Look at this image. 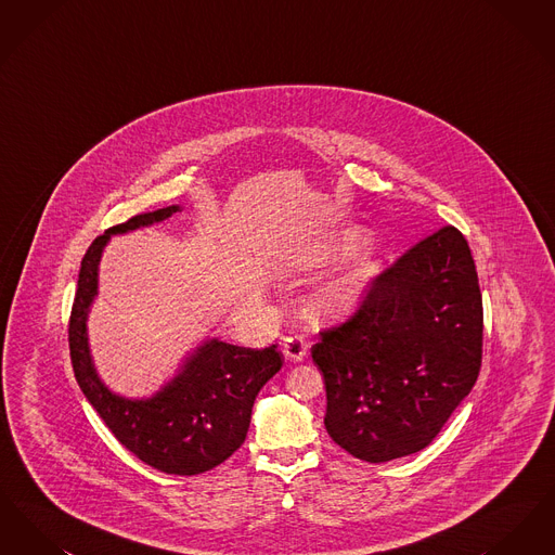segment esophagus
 I'll list each match as a JSON object with an SVG mask.
<instances>
[{
	"instance_id": "1",
	"label": "esophagus",
	"mask_w": 555,
	"mask_h": 555,
	"mask_svg": "<svg viewBox=\"0 0 555 555\" xmlns=\"http://www.w3.org/2000/svg\"><path fill=\"white\" fill-rule=\"evenodd\" d=\"M283 353L289 362H301L308 356V344L301 335H291L283 341Z\"/></svg>"
}]
</instances>
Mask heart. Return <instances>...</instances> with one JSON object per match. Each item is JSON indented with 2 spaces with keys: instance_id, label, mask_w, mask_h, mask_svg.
Returning <instances> with one entry per match:
<instances>
[{
  "instance_id": "heart-1",
  "label": "heart",
  "mask_w": 555,
  "mask_h": 555,
  "mask_svg": "<svg viewBox=\"0 0 555 555\" xmlns=\"http://www.w3.org/2000/svg\"><path fill=\"white\" fill-rule=\"evenodd\" d=\"M366 283H369L366 262L347 266L335 279H331L322 289L318 291L314 299L310 301V308L318 317H344L358 304Z\"/></svg>"
}]
</instances>
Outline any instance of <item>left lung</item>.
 Wrapping results in <instances>:
<instances>
[{
	"label": "left lung",
	"mask_w": 555,
	"mask_h": 555,
	"mask_svg": "<svg viewBox=\"0 0 555 555\" xmlns=\"http://www.w3.org/2000/svg\"><path fill=\"white\" fill-rule=\"evenodd\" d=\"M324 426L380 464L426 448L470 393L482 360V295L466 237L443 227L372 283L353 317L312 347Z\"/></svg>",
	"instance_id": "obj_1"
}]
</instances>
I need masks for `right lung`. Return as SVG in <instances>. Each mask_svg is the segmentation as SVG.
Here are the masks:
<instances>
[{
  "instance_id": "add662e5",
  "label": "right lung",
  "mask_w": 555,
  "mask_h": 555,
  "mask_svg": "<svg viewBox=\"0 0 555 555\" xmlns=\"http://www.w3.org/2000/svg\"><path fill=\"white\" fill-rule=\"evenodd\" d=\"M179 210L168 206L137 214L89 245L80 262L68 345L80 391L112 435L147 466L166 475L193 476L216 468L243 446L256 396L283 366L276 345L249 349L211 339L186 358L156 396L127 399L100 380L87 344V314L98 295V266L109 235L150 227Z\"/></svg>"
}]
</instances>
